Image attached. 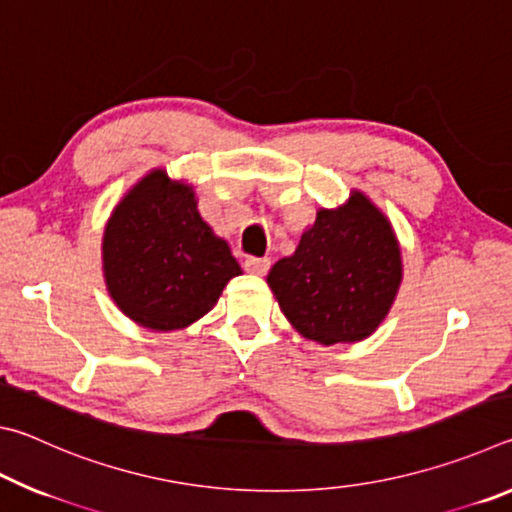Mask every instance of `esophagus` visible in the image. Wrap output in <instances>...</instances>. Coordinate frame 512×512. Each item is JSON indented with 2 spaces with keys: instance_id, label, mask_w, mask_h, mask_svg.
Instances as JSON below:
<instances>
[{
  "instance_id": "1",
  "label": "esophagus",
  "mask_w": 512,
  "mask_h": 512,
  "mask_svg": "<svg viewBox=\"0 0 512 512\" xmlns=\"http://www.w3.org/2000/svg\"><path fill=\"white\" fill-rule=\"evenodd\" d=\"M244 266H246L248 273L264 275L268 268H271V259H268V257H248L246 262H244Z\"/></svg>"
}]
</instances>
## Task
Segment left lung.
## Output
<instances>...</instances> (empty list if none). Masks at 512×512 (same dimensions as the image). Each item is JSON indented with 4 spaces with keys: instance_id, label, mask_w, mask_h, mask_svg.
<instances>
[{
    "instance_id": "left-lung-1",
    "label": "left lung",
    "mask_w": 512,
    "mask_h": 512,
    "mask_svg": "<svg viewBox=\"0 0 512 512\" xmlns=\"http://www.w3.org/2000/svg\"><path fill=\"white\" fill-rule=\"evenodd\" d=\"M400 280L402 257L391 223L363 194H352L339 210H320L296 253L268 273L289 323L323 345L375 332Z\"/></svg>"
}]
</instances>
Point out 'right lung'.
Here are the masks:
<instances>
[{
	"instance_id": "1",
	"label": "right lung",
	"mask_w": 512,
	"mask_h": 512,
	"mask_svg": "<svg viewBox=\"0 0 512 512\" xmlns=\"http://www.w3.org/2000/svg\"><path fill=\"white\" fill-rule=\"evenodd\" d=\"M112 300L142 327L171 332L210 311L241 275L228 244L196 210L192 187L153 171L121 201L103 235Z\"/></svg>"
}]
</instances>
